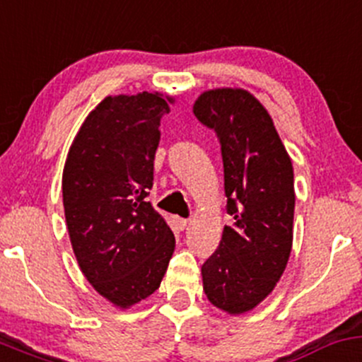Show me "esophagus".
I'll return each mask as SVG.
<instances>
[{"mask_svg": "<svg viewBox=\"0 0 362 362\" xmlns=\"http://www.w3.org/2000/svg\"><path fill=\"white\" fill-rule=\"evenodd\" d=\"M174 226H176L177 229H185L186 226H188V221L182 219V217H174Z\"/></svg>", "mask_w": 362, "mask_h": 362, "instance_id": "34e87169", "label": "esophagus"}]
</instances>
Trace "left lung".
I'll list each match as a JSON object with an SVG mask.
<instances>
[{
  "label": "left lung",
  "mask_w": 362,
  "mask_h": 362,
  "mask_svg": "<svg viewBox=\"0 0 362 362\" xmlns=\"http://www.w3.org/2000/svg\"><path fill=\"white\" fill-rule=\"evenodd\" d=\"M195 117L216 133L233 226L202 266L207 298L229 314L254 309L273 291L293 240V167L273 119L245 89L200 95Z\"/></svg>",
  "instance_id": "8db88e82"
}]
</instances>
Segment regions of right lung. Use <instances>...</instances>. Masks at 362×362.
<instances>
[{"label": "right lung", "instance_id": "right-lung-1", "mask_svg": "<svg viewBox=\"0 0 362 362\" xmlns=\"http://www.w3.org/2000/svg\"><path fill=\"white\" fill-rule=\"evenodd\" d=\"M160 93L107 96L74 138L62 177L65 221L81 271L119 307L160 286L173 257V231L146 197L160 119Z\"/></svg>", "mask_w": 362, "mask_h": 362}]
</instances>
